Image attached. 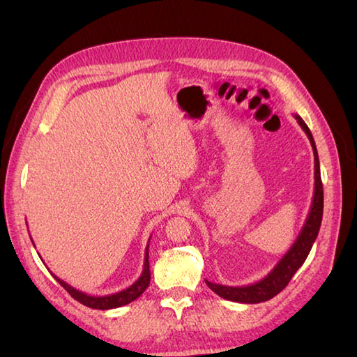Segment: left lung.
Returning a JSON list of instances; mask_svg holds the SVG:
<instances>
[{"label":"left lung","instance_id":"8db88e82","mask_svg":"<svg viewBox=\"0 0 357 357\" xmlns=\"http://www.w3.org/2000/svg\"><path fill=\"white\" fill-rule=\"evenodd\" d=\"M294 118L298 121L302 130L308 136L314 155V193L312 207H310L304 227H302L299 236L296 238L294 244L282 257H280V261L275 265V268H273L267 276L257 280L255 284L242 287L213 284L206 279V284L208 285L210 290H213L218 296H221V298L227 301L241 302V304H259V302H265L275 298L278 293L284 290L288 282H290V279L294 276V273L305 262L310 250H312L317 238V233H319L324 213V188L321 181L319 156H317L316 144L308 126L299 115H294Z\"/></svg>","mask_w":357,"mask_h":357}]
</instances>
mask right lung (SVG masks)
Wrapping results in <instances>:
<instances>
[{
  "mask_svg": "<svg viewBox=\"0 0 357 357\" xmlns=\"http://www.w3.org/2000/svg\"><path fill=\"white\" fill-rule=\"evenodd\" d=\"M150 242V241H149ZM35 247V244H33ZM52 276L55 278L59 285L64 287V290L69 291V294L75 301L81 302L82 305L90 307V308H95V310H112V308H118V307H123L130 304L135 299H138L139 296L146 291V288L150 284V265H149V245L146 248V255H144V268L141 276L138 278V280H135V282L127 287L126 290H121L118 293H113V294H105V296H90L87 293H82L77 288H73L72 285H69L67 282H64L63 279H59L58 276H55L52 273Z\"/></svg>",
  "mask_w": 357,
  "mask_h": 357,
  "instance_id": "add662e5",
  "label": "right lung"
}]
</instances>
